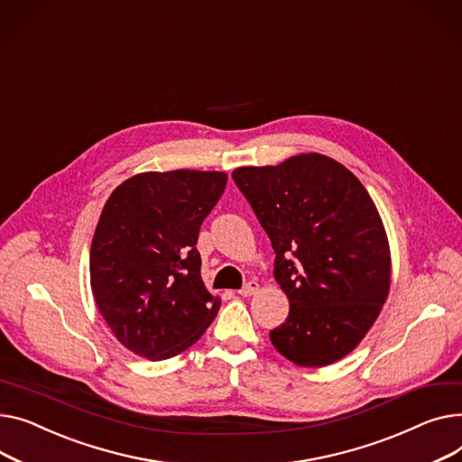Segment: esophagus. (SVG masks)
I'll return each instance as SVG.
<instances>
[{
	"mask_svg": "<svg viewBox=\"0 0 462 462\" xmlns=\"http://www.w3.org/2000/svg\"><path fill=\"white\" fill-rule=\"evenodd\" d=\"M259 291V283L257 282H248L246 285H244L240 291H238V294L240 296H252V294H255Z\"/></svg>",
	"mask_w": 462,
	"mask_h": 462,
	"instance_id": "esophagus-1",
	"label": "esophagus"
}]
</instances>
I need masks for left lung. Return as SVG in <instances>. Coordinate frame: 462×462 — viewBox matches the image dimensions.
<instances>
[{"mask_svg":"<svg viewBox=\"0 0 462 462\" xmlns=\"http://www.w3.org/2000/svg\"><path fill=\"white\" fill-rule=\"evenodd\" d=\"M233 180L273 242L274 278L289 298V317L270 341L300 367L341 360L390 291L388 236L367 189L317 152L236 168Z\"/></svg>","mask_w":462,"mask_h":462,"instance_id":"left-lung-1","label":"left lung"}]
</instances>
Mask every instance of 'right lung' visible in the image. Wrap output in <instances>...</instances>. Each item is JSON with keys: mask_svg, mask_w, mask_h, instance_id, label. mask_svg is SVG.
<instances>
[{"mask_svg": "<svg viewBox=\"0 0 462 462\" xmlns=\"http://www.w3.org/2000/svg\"><path fill=\"white\" fill-rule=\"evenodd\" d=\"M226 184L222 171H149L107 198L91 242V289L107 327L134 355L177 356L218 313L196 244Z\"/></svg>", "mask_w": 462, "mask_h": 462, "instance_id": "1", "label": "right lung"}]
</instances>
